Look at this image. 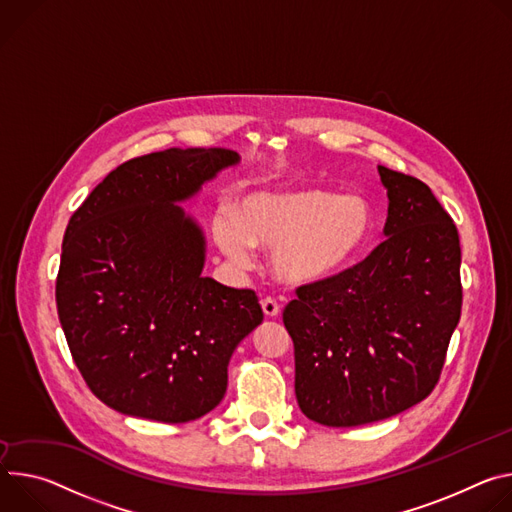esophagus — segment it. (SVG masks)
<instances>
[{"label":"esophagus","instance_id":"esophagus-1","mask_svg":"<svg viewBox=\"0 0 512 512\" xmlns=\"http://www.w3.org/2000/svg\"><path fill=\"white\" fill-rule=\"evenodd\" d=\"M262 311H264V315L266 317H270V319H274V317H278V313H280V307H278V303L274 301V299H270V297H266V299H262Z\"/></svg>","mask_w":512,"mask_h":512}]
</instances>
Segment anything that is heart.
<instances>
[{
  "mask_svg": "<svg viewBox=\"0 0 512 512\" xmlns=\"http://www.w3.org/2000/svg\"><path fill=\"white\" fill-rule=\"evenodd\" d=\"M374 215L366 199L303 187L258 191L232 211L211 217V236L236 268H248L254 248L272 250L274 274L289 285H315L348 268L366 248Z\"/></svg>",
  "mask_w": 512,
  "mask_h": 512,
  "instance_id": "b5f03b06",
  "label": "heart"
}]
</instances>
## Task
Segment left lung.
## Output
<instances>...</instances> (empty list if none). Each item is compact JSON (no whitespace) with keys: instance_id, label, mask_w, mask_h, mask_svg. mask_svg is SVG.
Returning <instances> with one entry per match:
<instances>
[{"instance_id":"8db88e82","label":"left lung","mask_w":512,"mask_h":512,"mask_svg":"<svg viewBox=\"0 0 512 512\" xmlns=\"http://www.w3.org/2000/svg\"><path fill=\"white\" fill-rule=\"evenodd\" d=\"M386 240L358 266L297 289L282 313L303 415L358 427L399 415L437 384L462 311L458 230L431 189L378 166Z\"/></svg>"}]
</instances>
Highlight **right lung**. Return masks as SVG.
<instances>
[{
	"mask_svg": "<svg viewBox=\"0 0 512 512\" xmlns=\"http://www.w3.org/2000/svg\"><path fill=\"white\" fill-rule=\"evenodd\" d=\"M238 162L221 148L132 158L73 213L56 307L79 372L113 411L162 423L207 415L234 350L262 323L254 291L201 274L205 232L181 207Z\"/></svg>",
	"mask_w": 512,
	"mask_h": 512,
	"instance_id": "add662e5",
	"label": "right lung"
}]
</instances>
